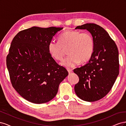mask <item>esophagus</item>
Returning <instances> with one entry per match:
<instances>
[{
    "mask_svg": "<svg viewBox=\"0 0 126 126\" xmlns=\"http://www.w3.org/2000/svg\"><path fill=\"white\" fill-rule=\"evenodd\" d=\"M68 73H69V74H70L72 72V71L71 69H68Z\"/></svg>",
    "mask_w": 126,
    "mask_h": 126,
    "instance_id": "34e87169",
    "label": "esophagus"
}]
</instances>
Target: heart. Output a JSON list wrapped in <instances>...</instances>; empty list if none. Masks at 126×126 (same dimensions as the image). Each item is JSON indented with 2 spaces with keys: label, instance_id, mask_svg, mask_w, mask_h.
<instances>
[{
  "label": "heart",
  "instance_id": "b5f03b06",
  "mask_svg": "<svg viewBox=\"0 0 126 126\" xmlns=\"http://www.w3.org/2000/svg\"><path fill=\"white\" fill-rule=\"evenodd\" d=\"M48 48L50 55L58 60L63 59L64 49L68 48L67 53L69 55L60 64L67 68H72L80 61L86 62L91 58L94 49V42L89 32L69 30L60 35L58 41L49 42Z\"/></svg>",
  "mask_w": 126,
  "mask_h": 126
}]
</instances>
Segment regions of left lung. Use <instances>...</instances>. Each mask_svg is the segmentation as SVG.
<instances>
[{"label":"left lung","instance_id":"8db88e82","mask_svg":"<svg viewBox=\"0 0 126 126\" xmlns=\"http://www.w3.org/2000/svg\"><path fill=\"white\" fill-rule=\"evenodd\" d=\"M75 29H86L90 32L94 49L89 62L74 70L79 78L75 91L81 99L96 101L109 92L119 75L118 48L108 33L100 26L87 23Z\"/></svg>","mask_w":126,"mask_h":126}]
</instances>
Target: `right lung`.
<instances>
[{"instance_id":"obj_1","label":"right lung","mask_w":126,"mask_h":126,"mask_svg":"<svg viewBox=\"0 0 126 126\" xmlns=\"http://www.w3.org/2000/svg\"><path fill=\"white\" fill-rule=\"evenodd\" d=\"M63 28L32 27L19 32L11 42L6 63L11 84L26 100L40 104L52 100L68 75L48 51V44Z\"/></svg>"}]
</instances>
